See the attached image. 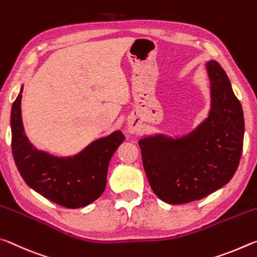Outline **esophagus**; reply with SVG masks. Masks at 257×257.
<instances>
[{"label":"esophagus","instance_id":"34e87169","mask_svg":"<svg viewBox=\"0 0 257 257\" xmlns=\"http://www.w3.org/2000/svg\"><path fill=\"white\" fill-rule=\"evenodd\" d=\"M128 131L131 132V133L134 132V127H133V126H128Z\"/></svg>","mask_w":257,"mask_h":257}]
</instances>
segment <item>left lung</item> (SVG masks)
Here are the masks:
<instances>
[{"label":"left lung","instance_id":"1","mask_svg":"<svg viewBox=\"0 0 257 257\" xmlns=\"http://www.w3.org/2000/svg\"><path fill=\"white\" fill-rule=\"evenodd\" d=\"M211 111L187 136L158 134L139 141L147 178L158 198L178 205L199 200L225 186L240 162L245 120L241 104L220 64H206Z\"/></svg>","mask_w":257,"mask_h":257}]
</instances>
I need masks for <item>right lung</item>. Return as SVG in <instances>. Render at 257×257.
Wrapping results in <instances>:
<instances>
[{"label": "right lung", "instance_id": "1", "mask_svg": "<svg viewBox=\"0 0 257 257\" xmlns=\"http://www.w3.org/2000/svg\"><path fill=\"white\" fill-rule=\"evenodd\" d=\"M22 93L11 109V148L20 175L46 199L67 208H79L102 195L113 153L124 141L120 131L98 139L73 157H56L37 150L26 137L22 119Z\"/></svg>", "mask_w": 257, "mask_h": 257}]
</instances>
